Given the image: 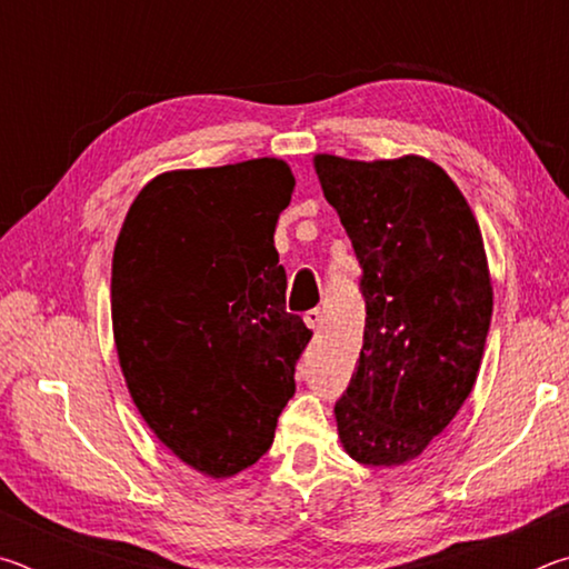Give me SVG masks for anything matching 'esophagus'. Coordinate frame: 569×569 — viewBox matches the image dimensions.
<instances>
[{"label":"esophagus","instance_id":"obj_1","mask_svg":"<svg viewBox=\"0 0 569 569\" xmlns=\"http://www.w3.org/2000/svg\"><path fill=\"white\" fill-rule=\"evenodd\" d=\"M303 321H306V326L308 329H321V323H323V313H321V308H311V311H306L303 313Z\"/></svg>","mask_w":569,"mask_h":569}]
</instances>
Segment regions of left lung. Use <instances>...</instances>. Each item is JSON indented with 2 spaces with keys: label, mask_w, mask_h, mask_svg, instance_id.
Listing matches in <instances>:
<instances>
[{
  "label": "left lung",
  "mask_w": 569,
  "mask_h": 569,
  "mask_svg": "<svg viewBox=\"0 0 569 569\" xmlns=\"http://www.w3.org/2000/svg\"><path fill=\"white\" fill-rule=\"evenodd\" d=\"M313 166L363 268V346L333 407L339 437L361 465L397 467L447 429L477 381L492 321L485 243L437 162Z\"/></svg>",
  "instance_id": "8db88e82"
}]
</instances>
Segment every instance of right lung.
I'll return each instance as SVG.
<instances>
[{
  "label": "right lung",
  "mask_w": 569,
  "mask_h": 569,
  "mask_svg": "<svg viewBox=\"0 0 569 569\" xmlns=\"http://www.w3.org/2000/svg\"><path fill=\"white\" fill-rule=\"evenodd\" d=\"M293 186L276 158L162 172L114 243L112 331L130 397L172 455L216 479L271 449L313 336L286 311L273 246Z\"/></svg>",
  "instance_id": "right-lung-1"
}]
</instances>
